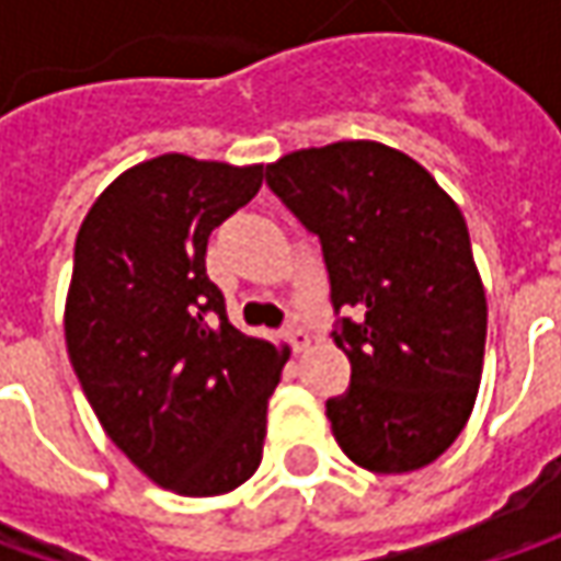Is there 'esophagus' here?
Here are the masks:
<instances>
[{"label": "esophagus", "mask_w": 561, "mask_h": 561, "mask_svg": "<svg viewBox=\"0 0 561 561\" xmlns=\"http://www.w3.org/2000/svg\"><path fill=\"white\" fill-rule=\"evenodd\" d=\"M284 336H287V343L293 346V353H306V350H309V343H312V340H309V334H306L299 324H290V328L284 331Z\"/></svg>", "instance_id": "34e87169"}]
</instances>
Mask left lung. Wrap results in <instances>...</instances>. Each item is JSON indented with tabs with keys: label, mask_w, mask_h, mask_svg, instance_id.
Segmentation results:
<instances>
[{
	"label": "left lung",
	"mask_w": 561,
	"mask_h": 561,
	"mask_svg": "<svg viewBox=\"0 0 561 561\" xmlns=\"http://www.w3.org/2000/svg\"><path fill=\"white\" fill-rule=\"evenodd\" d=\"M321 240L350 390L328 399L340 449L375 474L424 468L474 409L486 296L459 205L405 152L375 140L299 149L265 168Z\"/></svg>",
	"instance_id": "8db88e82"
}]
</instances>
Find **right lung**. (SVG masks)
I'll return each mask as SVG.
<instances>
[{"label": "right lung", "instance_id": "1", "mask_svg": "<svg viewBox=\"0 0 561 561\" xmlns=\"http://www.w3.org/2000/svg\"><path fill=\"white\" fill-rule=\"evenodd\" d=\"M262 164L181 152L134 164L77 230L65 340L99 424L149 481L218 496L262 462L290 350L237 331L205 274L208 233L259 193Z\"/></svg>", "mask_w": 561, "mask_h": 561}]
</instances>
